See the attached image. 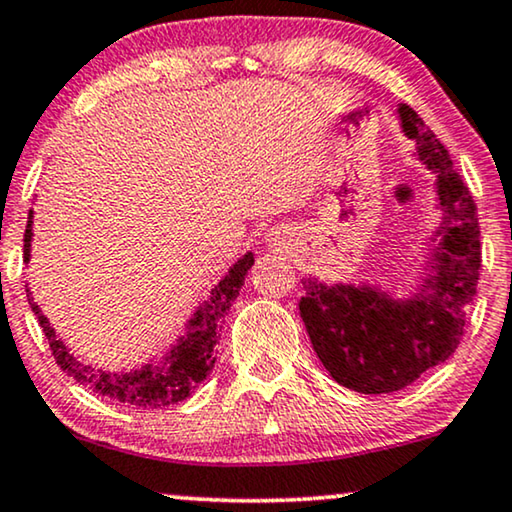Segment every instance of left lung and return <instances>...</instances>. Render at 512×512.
<instances>
[{
	"mask_svg": "<svg viewBox=\"0 0 512 512\" xmlns=\"http://www.w3.org/2000/svg\"><path fill=\"white\" fill-rule=\"evenodd\" d=\"M417 158L436 174L443 223L431 240V270L408 300L377 286L303 279L300 317L319 361L342 387L359 394H391L450 359L464 335L480 277V226L473 195L452 167L445 146L408 104L398 107Z\"/></svg>",
	"mask_w": 512,
	"mask_h": 512,
	"instance_id": "1",
	"label": "left lung"
}]
</instances>
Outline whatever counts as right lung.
<instances>
[{"instance_id": "right-lung-1", "label": "right lung", "mask_w": 512, "mask_h": 512, "mask_svg": "<svg viewBox=\"0 0 512 512\" xmlns=\"http://www.w3.org/2000/svg\"><path fill=\"white\" fill-rule=\"evenodd\" d=\"M32 209L27 214V228L23 237V258L25 263L30 261V247H32ZM251 265H254V254H244L228 275L221 279L212 289V296L205 300L193 317L188 319L186 333L177 340V345L167 349V354L160 361L146 363V366L130 370V373H111V370H102L90 366L69 354L58 335H55L53 326L41 314L39 305L30 298V289H27V300H30L32 312L37 314L41 331H44L48 345H51L53 359L58 366L65 370L69 377H74L79 384H86L95 394L107 396L111 401H118L123 405L137 410L149 408H165V405H174L179 401H186L188 396L198 389L202 380L212 373L216 363V342H219V328L221 319L233 305V300L240 296V289L244 284V277Z\"/></svg>"}]
</instances>
